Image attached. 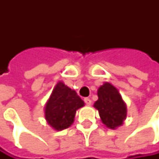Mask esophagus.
<instances>
[{
    "mask_svg": "<svg viewBox=\"0 0 159 159\" xmlns=\"http://www.w3.org/2000/svg\"><path fill=\"white\" fill-rule=\"evenodd\" d=\"M84 101H85V103L87 104L88 106H90V105H91V100H90L89 98H85Z\"/></svg>",
    "mask_w": 159,
    "mask_h": 159,
    "instance_id": "34e87169",
    "label": "esophagus"
}]
</instances>
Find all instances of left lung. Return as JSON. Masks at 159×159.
Returning a JSON list of instances; mask_svg holds the SVG:
<instances>
[{
    "mask_svg": "<svg viewBox=\"0 0 159 159\" xmlns=\"http://www.w3.org/2000/svg\"><path fill=\"white\" fill-rule=\"evenodd\" d=\"M98 100L93 107L98 111L102 123L107 128L115 130L123 125L127 118V105L118 89L105 82L97 90Z\"/></svg>",
    "mask_w": 159,
    "mask_h": 159,
    "instance_id": "left-lung-1",
    "label": "left lung"
}]
</instances>
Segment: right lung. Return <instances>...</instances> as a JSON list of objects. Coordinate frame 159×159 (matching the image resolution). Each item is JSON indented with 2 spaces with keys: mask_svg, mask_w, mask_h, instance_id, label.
I'll return each instance as SVG.
<instances>
[{
  "mask_svg": "<svg viewBox=\"0 0 159 159\" xmlns=\"http://www.w3.org/2000/svg\"><path fill=\"white\" fill-rule=\"evenodd\" d=\"M84 106L76 91L59 81L46 103L45 118L53 130L62 131L73 124L76 111Z\"/></svg>",
  "mask_w": 159,
  "mask_h": 159,
  "instance_id": "obj_1",
  "label": "right lung"
}]
</instances>
